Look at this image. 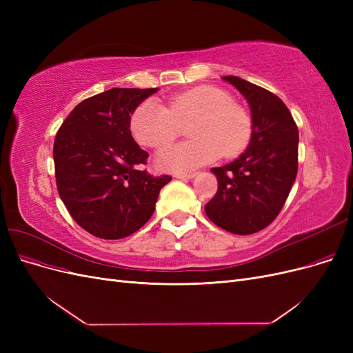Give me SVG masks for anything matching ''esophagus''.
Returning <instances> with one entry per match:
<instances>
[{"instance_id": "34e87169", "label": "esophagus", "mask_w": 353, "mask_h": 353, "mask_svg": "<svg viewBox=\"0 0 353 353\" xmlns=\"http://www.w3.org/2000/svg\"><path fill=\"white\" fill-rule=\"evenodd\" d=\"M197 174L196 172H191V174H175V178L178 179H193Z\"/></svg>"}]
</instances>
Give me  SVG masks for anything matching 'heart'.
<instances>
[{
	"label": "heart",
	"mask_w": 353,
	"mask_h": 353,
	"mask_svg": "<svg viewBox=\"0 0 353 353\" xmlns=\"http://www.w3.org/2000/svg\"><path fill=\"white\" fill-rule=\"evenodd\" d=\"M193 141L178 143L162 148L156 156L159 168L187 174L218 159L234 157L248 147L252 137V119L231 95L218 87L201 85L169 100L168 108L156 100H145L131 117L135 140L159 148L188 125Z\"/></svg>",
	"instance_id": "heart-1"
}]
</instances>
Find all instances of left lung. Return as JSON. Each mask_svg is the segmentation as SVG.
Segmentation results:
<instances>
[{
    "label": "left lung",
    "mask_w": 353,
    "mask_h": 353,
    "mask_svg": "<svg viewBox=\"0 0 353 353\" xmlns=\"http://www.w3.org/2000/svg\"><path fill=\"white\" fill-rule=\"evenodd\" d=\"M248 100L252 137L234 162L213 168L218 191L208 218L239 236L258 232L279 216L297 175L299 131L290 110L271 91L239 77H223Z\"/></svg>",
    "instance_id": "8db88e82"
}]
</instances>
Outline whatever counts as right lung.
I'll return each instance as SVG.
<instances>
[{"label":"right lung","mask_w":353,"mask_h":353,"mask_svg":"<svg viewBox=\"0 0 353 353\" xmlns=\"http://www.w3.org/2000/svg\"><path fill=\"white\" fill-rule=\"evenodd\" d=\"M157 88H112L81 101L54 140L59 196L74 222L92 236H131L152 218L172 176L141 169L148 153L131 135V114Z\"/></svg>","instance_id":"right-lung-1"}]
</instances>
